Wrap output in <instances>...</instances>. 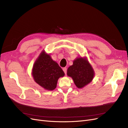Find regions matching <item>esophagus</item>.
Returning a JSON list of instances; mask_svg holds the SVG:
<instances>
[{"mask_svg":"<svg viewBox=\"0 0 128 128\" xmlns=\"http://www.w3.org/2000/svg\"><path fill=\"white\" fill-rule=\"evenodd\" d=\"M62 69H63V70H64V72L65 74L66 75V74H67V68L64 67V68H63Z\"/></svg>","mask_w":128,"mask_h":128,"instance_id":"esophagus-1","label":"esophagus"}]
</instances>
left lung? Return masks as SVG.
<instances>
[{"label":"left lung","instance_id":"obj_1","mask_svg":"<svg viewBox=\"0 0 128 128\" xmlns=\"http://www.w3.org/2000/svg\"><path fill=\"white\" fill-rule=\"evenodd\" d=\"M94 72L86 58H79L68 68L67 75L72 77L76 86L83 88L90 83L94 76Z\"/></svg>","mask_w":128,"mask_h":128}]
</instances>
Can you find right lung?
I'll use <instances>...</instances> for the list:
<instances>
[{
	"label": "right lung",
	"mask_w": 128,
	"mask_h": 128,
	"mask_svg": "<svg viewBox=\"0 0 128 128\" xmlns=\"http://www.w3.org/2000/svg\"><path fill=\"white\" fill-rule=\"evenodd\" d=\"M32 75L34 81L42 88L53 90L56 86L58 79L64 73L59 64L42 51L34 64Z\"/></svg>",
	"instance_id": "1"
}]
</instances>
